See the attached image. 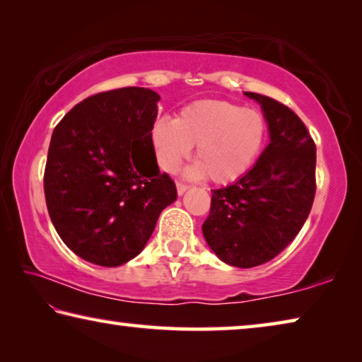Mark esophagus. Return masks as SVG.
Segmentation results:
<instances>
[{
	"label": "esophagus",
	"mask_w": 362,
	"mask_h": 362,
	"mask_svg": "<svg viewBox=\"0 0 362 362\" xmlns=\"http://www.w3.org/2000/svg\"><path fill=\"white\" fill-rule=\"evenodd\" d=\"M188 189V185H185V183H182V182H177V193H179L180 196L185 193Z\"/></svg>",
	"instance_id": "1"
}]
</instances>
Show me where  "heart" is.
I'll return each instance as SVG.
<instances>
[{"label": "heart", "mask_w": 362, "mask_h": 362, "mask_svg": "<svg viewBox=\"0 0 362 362\" xmlns=\"http://www.w3.org/2000/svg\"><path fill=\"white\" fill-rule=\"evenodd\" d=\"M265 132V118L257 110L204 99L183 107L175 119L159 118L151 139L159 166L166 173H175L194 145L196 163L187 175H207L214 183H228L252 166Z\"/></svg>", "instance_id": "b5f03b06"}]
</instances>
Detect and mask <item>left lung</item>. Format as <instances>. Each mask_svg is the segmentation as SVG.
<instances>
[{
	"instance_id": "1",
	"label": "left lung",
	"mask_w": 362,
	"mask_h": 362,
	"mask_svg": "<svg viewBox=\"0 0 362 362\" xmlns=\"http://www.w3.org/2000/svg\"><path fill=\"white\" fill-rule=\"evenodd\" d=\"M260 103L269 144L233 185L212 189L203 235L220 260L252 268L274 259L302 230L316 193V145L289 107L246 93Z\"/></svg>"
}]
</instances>
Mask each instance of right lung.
Instances as JSON below:
<instances>
[{"instance_id":"right-lung-1","label":"right lung","mask_w":362,"mask_h":362,"mask_svg":"<svg viewBox=\"0 0 362 362\" xmlns=\"http://www.w3.org/2000/svg\"><path fill=\"white\" fill-rule=\"evenodd\" d=\"M159 95L121 88L90 95L52 132L45 169L49 217L66 247L100 267H119L148 243L177 199L159 173L151 131Z\"/></svg>"}]
</instances>
